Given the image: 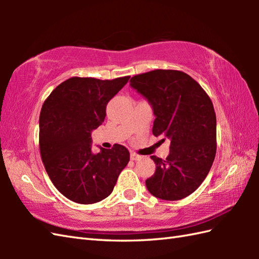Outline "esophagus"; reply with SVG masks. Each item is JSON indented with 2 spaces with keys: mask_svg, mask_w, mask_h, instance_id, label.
Wrapping results in <instances>:
<instances>
[{
  "mask_svg": "<svg viewBox=\"0 0 259 259\" xmlns=\"http://www.w3.org/2000/svg\"><path fill=\"white\" fill-rule=\"evenodd\" d=\"M130 158H131V160H139V159H141V156H139V155H137V153H135V152H131L130 153Z\"/></svg>",
  "mask_w": 259,
  "mask_h": 259,
  "instance_id": "34e87169",
  "label": "esophagus"
}]
</instances>
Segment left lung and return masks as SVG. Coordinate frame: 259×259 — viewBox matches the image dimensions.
Wrapping results in <instances>:
<instances>
[{
	"mask_svg": "<svg viewBox=\"0 0 259 259\" xmlns=\"http://www.w3.org/2000/svg\"><path fill=\"white\" fill-rule=\"evenodd\" d=\"M130 87L152 108V134L170 139L164 160L151 156L156 171L146 180L147 189L163 200L183 199L205 180L216 156V113L210 98L190 75L177 70L135 75Z\"/></svg>",
	"mask_w": 259,
	"mask_h": 259,
	"instance_id": "left-lung-1",
	"label": "left lung"
}]
</instances>
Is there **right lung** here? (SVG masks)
Returning <instances> with one entry per match:
<instances>
[{
  "label": "right lung",
  "mask_w": 259,
  "mask_h": 259,
  "mask_svg": "<svg viewBox=\"0 0 259 259\" xmlns=\"http://www.w3.org/2000/svg\"><path fill=\"white\" fill-rule=\"evenodd\" d=\"M130 76L113 80L70 78L48 97L40 113L38 144L43 164L56 188L68 199L83 205L111 194L128 164L125 147L92 151V130L106 118L108 102Z\"/></svg>",
  "instance_id": "add662e5"
}]
</instances>
